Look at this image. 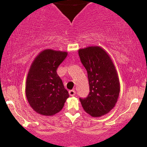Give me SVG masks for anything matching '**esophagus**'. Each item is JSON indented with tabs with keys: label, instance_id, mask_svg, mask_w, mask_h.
Returning a JSON list of instances; mask_svg holds the SVG:
<instances>
[{
	"label": "esophagus",
	"instance_id": "esophagus-1",
	"mask_svg": "<svg viewBox=\"0 0 147 147\" xmlns=\"http://www.w3.org/2000/svg\"><path fill=\"white\" fill-rule=\"evenodd\" d=\"M69 95L70 96H75L76 95V91L75 90H69Z\"/></svg>",
	"mask_w": 147,
	"mask_h": 147
}]
</instances>
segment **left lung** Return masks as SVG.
I'll return each mask as SVG.
<instances>
[{"instance_id":"left-lung-1","label":"left lung","mask_w":147,"mask_h":147,"mask_svg":"<svg viewBox=\"0 0 147 147\" xmlns=\"http://www.w3.org/2000/svg\"><path fill=\"white\" fill-rule=\"evenodd\" d=\"M79 56L87 70L90 92L79 98L84 110L92 117H101L113 109L120 86L117 70L104 49L90 46L79 49Z\"/></svg>"}]
</instances>
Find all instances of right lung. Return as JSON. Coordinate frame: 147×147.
<instances>
[{
  "mask_svg": "<svg viewBox=\"0 0 147 147\" xmlns=\"http://www.w3.org/2000/svg\"><path fill=\"white\" fill-rule=\"evenodd\" d=\"M67 55L66 52L47 49L37 55L30 66L25 94L30 106L38 113L46 116L57 113L69 97L57 73Z\"/></svg>",
  "mask_w": 147,
  "mask_h": 147,
  "instance_id": "right-lung-1",
  "label": "right lung"
}]
</instances>
